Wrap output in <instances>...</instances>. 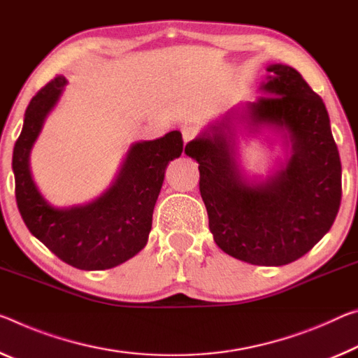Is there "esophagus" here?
Segmentation results:
<instances>
[{
  "label": "esophagus",
  "instance_id": "1",
  "mask_svg": "<svg viewBox=\"0 0 358 358\" xmlns=\"http://www.w3.org/2000/svg\"><path fill=\"white\" fill-rule=\"evenodd\" d=\"M181 135H183L185 145L189 143V141L196 137V130L192 126H183L181 127Z\"/></svg>",
  "mask_w": 358,
  "mask_h": 358
}]
</instances>
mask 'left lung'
I'll return each instance as SVG.
<instances>
[{
  "label": "left lung",
  "instance_id": "1",
  "mask_svg": "<svg viewBox=\"0 0 358 358\" xmlns=\"http://www.w3.org/2000/svg\"><path fill=\"white\" fill-rule=\"evenodd\" d=\"M263 97L247 103L253 127L287 134L292 157L266 181L250 183L236 162L231 110L186 145L199 162L208 228L224 253L257 266L301 258L330 231L341 203V161L323 100L288 65H269Z\"/></svg>",
  "mask_w": 358,
  "mask_h": 358
}]
</instances>
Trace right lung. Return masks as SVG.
<instances>
[{"label":"right lung","instance_id":"add662e5","mask_svg":"<svg viewBox=\"0 0 358 358\" xmlns=\"http://www.w3.org/2000/svg\"><path fill=\"white\" fill-rule=\"evenodd\" d=\"M65 84V76L54 78L27 106L13 152L17 207L31 234L66 264L84 271L110 269L132 258L148 242L167 164L181 156L183 140L173 130L157 140L138 141L103 196L87 206L55 208L33 183L28 157Z\"/></svg>","mask_w":358,"mask_h":358}]
</instances>
